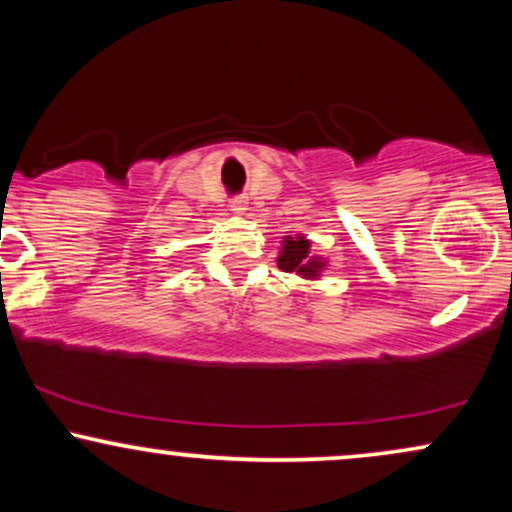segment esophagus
I'll return each instance as SVG.
<instances>
[{
	"label": "esophagus",
	"mask_w": 512,
	"mask_h": 512,
	"mask_svg": "<svg viewBox=\"0 0 512 512\" xmlns=\"http://www.w3.org/2000/svg\"><path fill=\"white\" fill-rule=\"evenodd\" d=\"M245 209H248V199H245V197H233L231 199V211H236V214H243Z\"/></svg>",
	"instance_id": "1"
}]
</instances>
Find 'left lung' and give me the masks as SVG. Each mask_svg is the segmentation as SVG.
<instances>
[{
	"label": "left lung",
	"mask_w": 512,
	"mask_h": 512,
	"mask_svg": "<svg viewBox=\"0 0 512 512\" xmlns=\"http://www.w3.org/2000/svg\"><path fill=\"white\" fill-rule=\"evenodd\" d=\"M276 264H279V269H284V272H296L305 276V279H317L322 267H325V260L317 255H310V240L305 236H286Z\"/></svg>",
	"instance_id": "obj_1"
}]
</instances>
